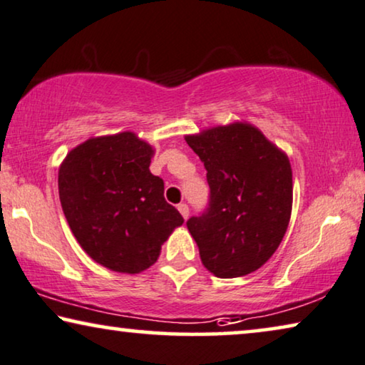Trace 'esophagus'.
Masks as SVG:
<instances>
[{"label": "esophagus", "mask_w": 365, "mask_h": 365, "mask_svg": "<svg viewBox=\"0 0 365 365\" xmlns=\"http://www.w3.org/2000/svg\"><path fill=\"white\" fill-rule=\"evenodd\" d=\"M178 208V211H180V215L185 217V220H187L188 217V215H190V208H188V205L187 203H180L177 206Z\"/></svg>", "instance_id": "34e87169"}]
</instances>
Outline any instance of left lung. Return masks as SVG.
I'll return each mask as SVG.
<instances>
[{
	"label": "left lung",
	"mask_w": 365,
	"mask_h": 365,
	"mask_svg": "<svg viewBox=\"0 0 365 365\" xmlns=\"http://www.w3.org/2000/svg\"><path fill=\"white\" fill-rule=\"evenodd\" d=\"M206 168L210 206L187 221L201 262L220 279L255 272L274 255L293 203L288 155L246 121L185 135Z\"/></svg>",
	"instance_id": "obj_1"
}]
</instances>
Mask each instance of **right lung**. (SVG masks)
<instances>
[{
	"instance_id": "obj_1",
	"label": "right lung",
	"mask_w": 365,
	"mask_h": 365,
	"mask_svg": "<svg viewBox=\"0 0 365 365\" xmlns=\"http://www.w3.org/2000/svg\"><path fill=\"white\" fill-rule=\"evenodd\" d=\"M154 148L135 133L98 135L73 148L58 168L63 215L81 249L103 267L139 274L157 262L183 217L149 170Z\"/></svg>"
}]
</instances>
